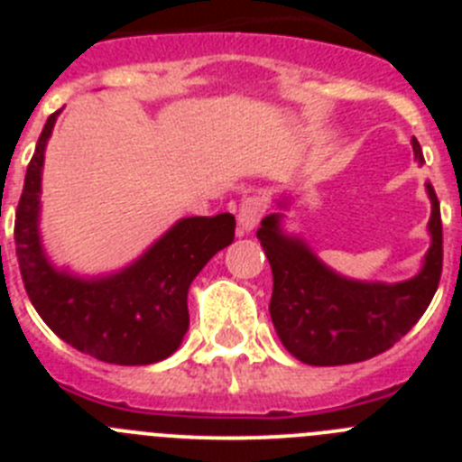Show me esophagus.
Returning <instances> with one entry per match:
<instances>
[{
	"mask_svg": "<svg viewBox=\"0 0 462 462\" xmlns=\"http://www.w3.org/2000/svg\"><path fill=\"white\" fill-rule=\"evenodd\" d=\"M263 212H266V203L259 196H250V199H245L238 208V231L240 234H250L252 228L259 224V219L263 217Z\"/></svg>",
	"mask_w": 462,
	"mask_h": 462,
	"instance_id": "esophagus-1",
	"label": "esophagus"
}]
</instances>
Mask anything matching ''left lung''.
<instances>
[{
    "label": "left lung",
    "mask_w": 462,
    "mask_h": 462,
    "mask_svg": "<svg viewBox=\"0 0 462 462\" xmlns=\"http://www.w3.org/2000/svg\"><path fill=\"white\" fill-rule=\"evenodd\" d=\"M423 164L419 141H411ZM430 247L421 271L402 282L352 280L328 268L300 236L282 228L291 196L277 199V212L261 219L256 238L271 261V319L282 345L308 365H346L386 352L421 319L442 275V217L430 182Z\"/></svg>",
    "instance_id": "left-lung-1"
}]
</instances>
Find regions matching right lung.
Listing matches in <instances>:
<instances>
[{"label": "right lung", "instance_id": "obj_1", "mask_svg": "<svg viewBox=\"0 0 462 462\" xmlns=\"http://www.w3.org/2000/svg\"><path fill=\"white\" fill-rule=\"evenodd\" d=\"M60 110L48 117L27 166L15 210V254L32 305L55 336L116 365H150L182 345L189 328L187 291L219 250L234 243L236 217L178 219L129 266L108 275L57 268L41 243V173Z\"/></svg>", "mask_w": 462, "mask_h": 462}]
</instances>
